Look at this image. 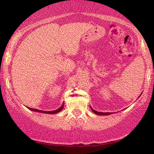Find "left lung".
<instances>
[{
  "label": "left lung",
  "instance_id": "obj_1",
  "mask_svg": "<svg viewBox=\"0 0 154 154\" xmlns=\"http://www.w3.org/2000/svg\"><path fill=\"white\" fill-rule=\"evenodd\" d=\"M140 95H141V94H140ZM140 95L139 97H140ZM138 98H139V97H138ZM90 107H91V109L92 110V111H93V112L94 113H95V114H99V115H109V114H113L112 112H98V111L94 110L91 106H90Z\"/></svg>",
  "mask_w": 154,
  "mask_h": 154
}]
</instances>
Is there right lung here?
<instances>
[{"mask_svg":"<svg viewBox=\"0 0 154 154\" xmlns=\"http://www.w3.org/2000/svg\"><path fill=\"white\" fill-rule=\"evenodd\" d=\"M63 106H64V103H63L62 104V105L61 107L59 108L57 110H52V111H44V110H38V109H32V108L30 107H27L29 110H32V111H35V112H42V113H47V114H56L60 112V111L63 109Z\"/></svg>","mask_w":154,"mask_h":154,"instance_id":"right-lung-1","label":"right lung"}]
</instances>
